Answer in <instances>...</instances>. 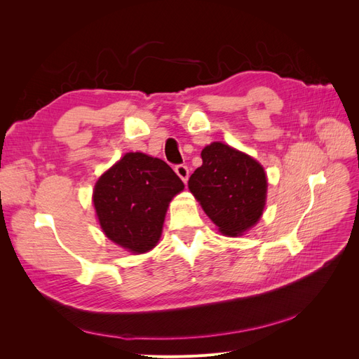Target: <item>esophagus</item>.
<instances>
[{"instance_id": "esophagus-1", "label": "esophagus", "mask_w": 359, "mask_h": 359, "mask_svg": "<svg viewBox=\"0 0 359 359\" xmlns=\"http://www.w3.org/2000/svg\"><path fill=\"white\" fill-rule=\"evenodd\" d=\"M175 172H177V175H178L184 182L189 181V168H187L186 165H178V166H175Z\"/></svg>"}]
</instances>
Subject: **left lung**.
I'll return each mask as SVG.
<instances>
[{
	"label": "left lung",
	"instance_id": "8db88e82",
	"mask_svg": "<svg viewBox=\"0 0 359 359\" xmlns=\"http://www.w3.org/2000/svg\"><path fill=\"white\" fill-rule=\"evenodd\" d=\"M189 189L219 231L238 236L253 227L266 202V173L253 157L222 142L202 149Z\"/></svg>",
	"mask_w": 359,
	"mask_h": 359
}]
</instances>
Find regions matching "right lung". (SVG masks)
<instances>
[{
	"mask_svg": "<svg viewBox=\"0 0 359 359\" xmlns=\"http://www.w3.org/2000/svg\"><path fill=\"white\" fill-rule=\"evenodd\" d=\"M184 182L168 163L127 153L95 182L93 202L102 231L136 255L154 248L172 198Z\"/></svg>",
	"mask_w": 359,
	"mask_h": 359,
	"instance_id": "obj_1",
	"label": "right lung"
}]
</instances>
